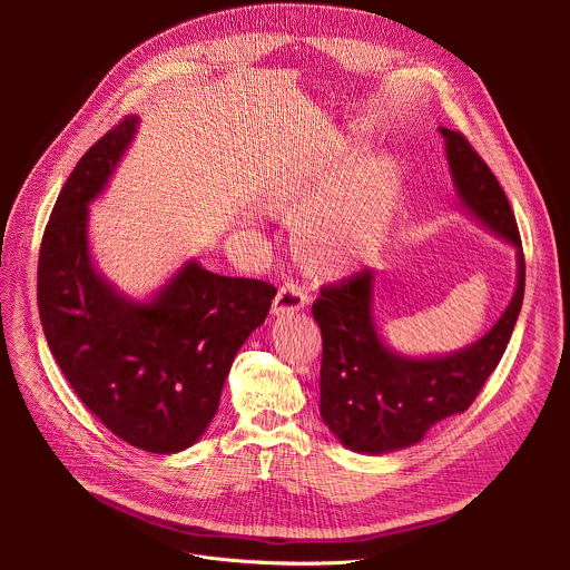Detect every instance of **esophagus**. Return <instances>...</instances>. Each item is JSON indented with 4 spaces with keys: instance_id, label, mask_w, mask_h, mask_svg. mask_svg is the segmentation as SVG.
Returning a JSON list of instances; mask_svg holds the SVG:
<instances>
[{
    "instance_id": "obj_1",
    "label": "esophagus",
    "mask_w": 570,
    "mask_h": 570,
    "mask_svg": "<svg viewBox=\"0 0 570 570\" xmlns=\"http://www.w3.org/2000/svg\"><path fill=\"white\" fill-rule=\"evenodd\" d=\"M306 302H308V297H306V293H304L297 284H284V286L277 291L275 299H273L271 313H273V315L295 313V311H302V308L306 306Z\"/></svg>"
}]
</instances>
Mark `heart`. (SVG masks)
Wrapping results in <instances>:
<instances>
[{
    "label": "heart",
    "mask_w": 570,
    "mask_h": 570,
    "mask_svg": "<svg viewBox=\"0 0 570 570\" xmlns=\"http://www.w3.org/2000/svg\"><path fill=\"white\" fill-rule=\"evenodd\" d=\"M358 157L354 144L338 141L330 159L284 171L264 196L271 214L295 223V257L315 275L336 277L361 264L392 216L401 183L396 165L374 157L351 179Z\"/></svg>",
    "instance_id": "b5f03b06"
}]
</instances>
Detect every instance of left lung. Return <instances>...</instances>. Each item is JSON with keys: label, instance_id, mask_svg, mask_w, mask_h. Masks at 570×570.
<instances>
[{"label": "left lung", "instance_id": "1", "mask_svg": "<svg viewBox=\"0 0 570 570\" xmlns=\"http://www.w3.org/2000/svg\"><path fill=\"white\" fill-rule=\"evenodd\" d=\"M438 130L458 209L514 248L517 284L484 336L455 352L424 356L403 354L381 336L372 268L320 288L311 311L322 332V422L345 449L363 455L409 449L438 422L464 413L497 370L523 304L525 262L508 196L460 132Z\"/></svg>", "mask_w": 570, "mask_h": 570}]
</instances>
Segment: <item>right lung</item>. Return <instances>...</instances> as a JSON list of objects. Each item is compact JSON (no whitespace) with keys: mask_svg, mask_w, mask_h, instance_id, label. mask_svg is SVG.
I'll list each match as a JSON object with an SVG mask.
<instances>
[{"mask_svg":"<svg viewBox=\"0 0 570 570\" xmlns=\"http://www.w3.org/2000/svg\"><path fill=\"white\" fill-rule=\"evenodd\" d=\"M141 119L104 135L65 183L38 262L47 345L108 431L150 453L194 446L212 424L232 361L262 327L275 288L183 262L144 297L124 293L95 262L90 205L110 187Z\"/></svg>","mask_w":570,"mask_h":570,"instance_id":"add662e5","label":"right lung"}]
</instances>
